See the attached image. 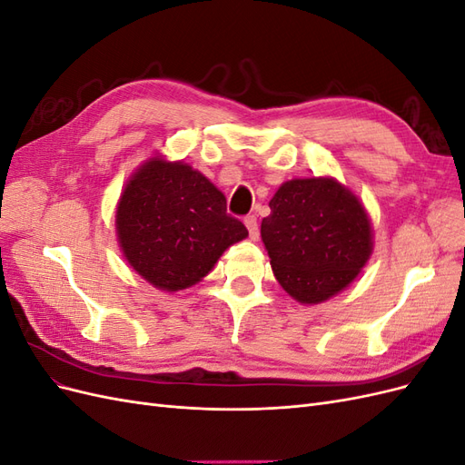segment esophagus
Here are the masks:
<instances>
[{
  "label": "esophagus",
  "instance_id": "1",
  "mask_svg": "<svg viewBox=\"0 0 465 465\" xmlns=\"http://www.w3.org/2000/svg\"><path fill=\"white\" fill-rule=\"evenodd\" d=\"M244 224H246V229H248V232H250L252 241H258V238H260V227H258L256 215H248V217L244 219Z\"/></svg>",
  "mask_w": 465,
  "mask_h": 465
}]
</instances>
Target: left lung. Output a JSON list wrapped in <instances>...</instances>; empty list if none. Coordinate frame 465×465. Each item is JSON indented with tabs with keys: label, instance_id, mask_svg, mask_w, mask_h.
I'll list each match as a JSON object with an SVG mask.
<instances>
[{
	"label": "left lung",
	"instance_id": "obj_1",
	"mask_svg": "<svg viewBox=\"0 0 465 465\" xmlns=\"http://www.w3.org/2000/svg\"><path fill=\"white\" fill-rule=\"evenodd\" d=\"M262 221V241L277 281L301 302H322L345 289L372 250L371 221L333 178L285 182Z\"/></svg>",
	"mask_w": 465,
	"mask_h": 465
}]
</instances>
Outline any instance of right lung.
<instances>
[{"instance_id": "add662e5", "label": "right lung", "mask_w": 465, "mask_h": 465, "mask_svg": "<svg viewBox=\"0 0 465 465\" xmlns=\"http://www.w3.org/2000/svg\"><path fill=\"white\" fill-rule=\"evenodd\" d=\"M116 229L125 260L163 291L198 283L224 250L248 236L203 174L161 159H151L128 182Z\"/></svg>"}]
</instances>
